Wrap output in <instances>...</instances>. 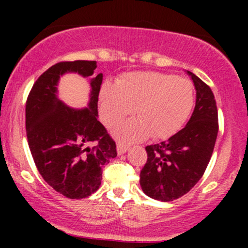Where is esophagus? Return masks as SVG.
<instances>
[{"label":"esophagus","mask_w":248,"mask_h":248,"mask_svg":"<svg viewBox=\"0 0 248 248\" xmlns=\"http://www.w3.org/2000/svg\"><path fill=\"white\" fill-rule=\"evenodd\" d=\"M128 150V147L124 146V144L120 143V142H118V144H116V152H118V155H124V153H126Z\"/></svg>","instance_id":"1"}]
</instances>
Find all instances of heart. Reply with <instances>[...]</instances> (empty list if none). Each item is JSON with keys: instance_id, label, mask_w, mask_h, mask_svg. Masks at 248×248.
<instances>
[{"instance_id": "obj_1", "label": "heart", "mask_w": 248, "mask_h": 248, "mask_svg": "<svg viewBox=\"0 0 248 248\" xmlns=\"http://www.w3.org/2000/svg\"><path fill=\"white\" fill-rule=\"evenodd\" d=\"M191 81L161 72H129L118 84L106 82L100 90V114L107 126H114L133 113L138 119L118 124L113 134L124 143L152 136L168 139L183 127L193 107Z\"/></svg>"}]
</instances>
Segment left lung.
<instances>
[{
	"instance_id": "obj_1",
	"label": "left lung",
	"mask_w": 248,
	"mask_h": 248,
	"mask_svg": "<svg viewBox=\"0 0 248 248\" xmlns=\"http://www.w3.org/2000/svg\"><path fill=\"white\" fill-rule=\"evenodd\" d=\"M196 88V105L186 127L168 141L147 146L140 186L148 197L170 202L186 195L205 171L218 134L216 99L203 80L186 71Z\"/></svg>"
}]
</instances>
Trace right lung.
<instances>
[{
	"label": "right lung",
	"instance_id": "add662e5",
	"mask_svg": "<svg viewBox=\"0 0 248 248\" xmlns=\"http://www.w3.org/2000/svg\"><path fill=\"white\" fill-rule=\"evenodd\" d=\"M95 69L94 61L53 65L37 79L25 105L28 143L37 169L52 189L71 199L94 193L102 167L116 157L115 142L98 120L102 73L92 78ZM66 73L91 78L86 108H70L58 98L59 79ZM92 141L96 146L91 148Z\"/></svg>",
	"mask_w": 248,
	"mask_h": 248
}]
</instances>
